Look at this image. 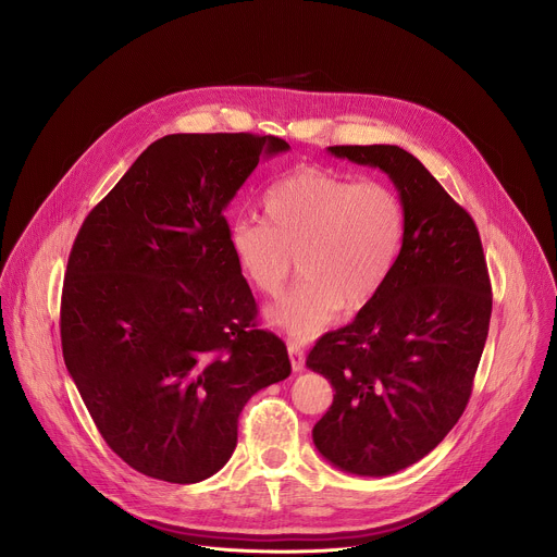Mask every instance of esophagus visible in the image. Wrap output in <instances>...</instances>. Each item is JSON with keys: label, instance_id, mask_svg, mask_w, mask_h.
Returning a JSON list of instances; mask_svg holds the SVG:
<instances>
[{"label": "esophagus", "instance_id": "esophagus-1", "mask_svg": "<svg viewBox=\"0 0 557 557\" xmlns=\"http://www.w3.org/2000/svg\"><path fill=\"white\" fill-rule=\"evenodd\" d=\"M288 355H290V366L293 372H301L304 370V350L299 342H288Z\"/></svg>", "mask_w": 557, "mask_h": 557}]
</instances>
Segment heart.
Wrapping results in <instances>:
<instances>
[{
    "label": "heart",
    "instance_id": "obj_1",
    "mask_svg": "<svg viewBox=\"0 0 557 557\" xmlns=\"http://www.w3.org/2000/svg\"><path fill=\"white\" fill-rule=\"evenodd\" d=\"M264 222L237 218L226 243L247 282L277 295L299 256V284L267 310V322L306 342L329 326L342 306L370 304L399 262L406 207L383 181H352L322 170H299L271 185Z\"/></svg>",
    "mask_w": 557,
    "mask_h": 557
}]
</instances>
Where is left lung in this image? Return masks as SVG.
Masks as SVG:
<instances>
[{
  "label": "left lung",
  "instance_id": "left-lung-1",
  "mask_svg": "<svg viewBox=\"0 0 557 557\" xmlns=\"http://www.w3.org/2000/svg\"><path fill=\"white\" fill-rule=\"evenodd\" d=\"M335 158L387 174L406 207V240L381 293L326 333L306 366L335 394L312 428L329 462L389 475L428 456L458 423L492 317L479 228L419 158L396 145H335Z\"/></svg>",
  "mask_w": 557,
  "mask_h": 557
}]
</instances>
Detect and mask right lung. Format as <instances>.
Listing matches in <instances>:
<instances>
[{
  "instance_id": "1",
  "label": "right lung",
  "mask_w": 557,
  "mask_h": 557,
  "mask_svg": "<svg viewBox=\"0 0 557 557\" xmlns=\"http://www.w3.org/2000/svg\"><path fill=\"white\" fill-rule=\"evenodd\" d=\"M288 149L277 136H163L78 228L63 361L106 443L149 479L220 471L247 401L290 374L284 342L256 329L224 218L260 158Z\"/></svg>"
}]
</instances>
